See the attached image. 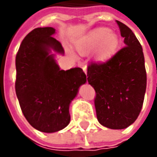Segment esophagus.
Returning <instances> with one entry per match:
<instances>
[{
	"mask_svg": "<svg viewBox=\"0 0 157 157\" xmlns=\"http://www.w3.org/2000/svg\"><path fill=\"white\" fill-rule=\"evenodd\" d=\"M78 66H79V67H81L82 69H83V71H84V72L86 74V65L85 63H78Z\"/></svg>",
	"mask_w": 157,
	"mask_h": 157,
	"instance_id": "1",
	"label": "esophagus"
}]
</instances>
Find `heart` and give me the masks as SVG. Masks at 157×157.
<instances>
[{"mask_svg": "<svg viewBox=\"0 0 157 157\" xmlns=\"http://www.w3.org/2000/svg\"><path fill=\"white\" fill-rule=\"evenodd\" d=\"M95 56L99 60H106L113 55L118 47V38L112 35L107 29H99L88 36L86 39L78 43L77 48L79 52H87L98 46Z\"/></svg>", "mask_w": 157, "mask_h": 157, "instance_id": "obj_1", "label": "heart"}]
</instances>
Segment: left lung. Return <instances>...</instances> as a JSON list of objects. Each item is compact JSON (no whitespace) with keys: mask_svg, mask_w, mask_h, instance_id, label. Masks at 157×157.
I'll return each instance as SVG.
<instances>
[{"mask_svg":"<svg viewBox=\"0 0 157 157\" xmlns=\"http://www.w3.org/2000/svg\"><path fill=\"white\" fill-rule=\"evenodd\" d=\"M125 46L111 58L87 66V81L94 88L97 119L102 126L123 129L142 110L147 86L144 56L140 42L127 25L116 21Z\"/></svg>","mask_w":157,"mask_h":157,"instance_id":"8db88e82","label":"left lung"}]
</instances>
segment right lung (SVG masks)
I'll use <instances>...</instances> for the list:
<instances>
[{
    "mask_svg": "<svg viewBox=\"0 0 157 157\" xmlns=\"http://www.w3.org/2000/svg\"><path fill=\"white\" fill-rule=\"evenodd\" d=\"M55 29L36 28L22 40L15 57V93L21 112L34 128L54 133L70 123L69 105L86 82L81 68L60 70L51 49L63 54Z\"/></svg>",
    "mask_w": 157,
    "mask_h": 157,
    "instance_id": "add662e5",
    "label": "right lung"
}]
</instances>
